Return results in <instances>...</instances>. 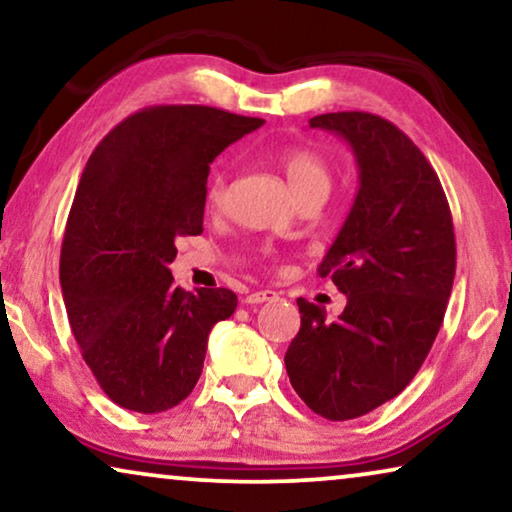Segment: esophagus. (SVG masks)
I'll return each mask as SVG.
<instances>
[{
  "label": "esophagus",
  "instance_id": "34e87169",
  "mask_svg": "<svg viewBox=\"0 0 512 512\" xmlns=\"http://www.w3.org/2000/svg\"><path fill=\"white\" fill-rule=\"evenodd\" d=\"M279 296L275 291H254V293H249L247 298H244V303L247 305H261V303H270V300H277Z\"/></svg>",
  "mask_w": 512,
  "mask_h": 512
}]
</instances>
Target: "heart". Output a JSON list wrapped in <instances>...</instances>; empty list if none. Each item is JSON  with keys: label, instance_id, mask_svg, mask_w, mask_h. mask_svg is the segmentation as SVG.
<instances>
[{"label": "heart", "instance_id": "obj_1", "mask_svg": "<svg viewBox=\"0 0 512 512\" xmlns=\"http://www.w3.org/2000/svg\"><path fill=\"white\" fill-rule=\"evenodd\" d=\"M279 165H282L286 181H289L296 198L310 191H328V188H331V170H328L326 160L310 149H300V146H296V149H286L282 156H279ZM226 195V172L216 170L207 181V205L212 209H221L226 205Z\"/></svg>", "mask_w": 512, "mask_h": 512}]
</instances>
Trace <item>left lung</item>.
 I'll return each instance as SVG.
<instances>
[{
  "mask_svg": "<svg viewBox=\"0 0 512 512\" xmlns=\"http://www.w3.org/2000/svg\"><path fill=\"white\" fill-rule=\"evenodd\" d=\"M345 139L359 191L319 265L347 296L335 321L298 298L300 331L286 349L291 387L331 422L380 408L401 394L443 324L457 270L450 205L412 139L366 111L310 118Z\"/></svg>",
  "mask_w": 512,
  "mask_h": 512,
  "instance_id": "obj_1",
  "label": "left lung"
}]
</instances>
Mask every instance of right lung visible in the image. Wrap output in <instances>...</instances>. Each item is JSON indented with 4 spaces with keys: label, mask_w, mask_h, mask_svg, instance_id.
I'll use <instances>...</instances> for the list:
<instances>
[{
    "label": "right lung",
    "mask_w": 512,
    "mask_h": 512,
    "mask_svg": "<svg viewBox=\"0 0 512 512\" xmlns=\"http://www.w3.org/2000/svg\"><path fill=\"white\" fill-rule=\"evenodd\" d=\"M263 118L200 104L146 107L97 144L76 188L60 254L69 326L111 401L170 410L191 394L230 289L174 286V242L202 233L209 163Z\"/></svg>",
    "instance_id": "1"
}]
</instances>
